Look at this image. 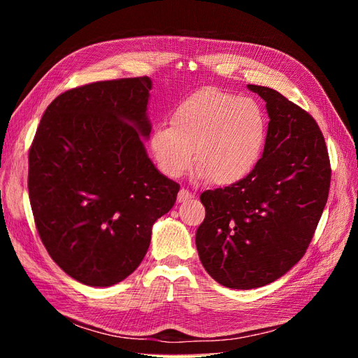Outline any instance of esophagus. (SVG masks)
<instances>
[{"mask_svg": "<svg viewBox=\"0 0 358 358\" xmlns=\"http://www.w3.org/2000/svg\"><path fill=\"white\" fill-rule=\"evenodd\" d=\"M194 197V194L191 192V191H188L187 188H182L180 191H179V194H178V201L179 203H183V201H187V200H189V199H192Z\"/></svg>", "mask_w": 358, "mask_h": 358, "instance_id": "esophagus-1", "label": "esophagus"}]
</instances>
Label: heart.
<instances>
[{"instance_id":"1","label":"heart","mask_w":358,"mask_h":358,"mask_svg":"<svg viewBox=\"0 0 358 358\" xmlns=\"http://www.w3.org/2000/svg\"><path fill=\"white\" fill-rule=\"evenodd\" d=\"M267 138V116L255 100L220 88H203L182 100L171 125H158L150 150L158 167L179 178L194 161L197 176L233 185L254 170Z\"/></svg>"}]
</instances>
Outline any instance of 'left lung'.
Instances as JSON below:
<instances>
[{
    "mask_svg": "<svg viewBox=\"0 0 358 358\" xmlns=\"http://www.w3.org/2000/svg\"><path fill=\"white\" fill-rule=\"evenodd\" d=\"M266 101L262 158L241 182L204 191V221L196 234L203 267L216 282L264 287L305 255L327 203L330 159L318 124L267 86L248 85Z\"/></svg>",
    "mask_w": 358,
    "mask_h": 358,
    "instance_id": "1",
    "label": "left lung"
}]
</instances>
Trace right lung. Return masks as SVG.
Listing matches in <instances>:
<instances>
[{"mask_svg": "<svg viewBox=\"0 0 358 358\" xmlns=\"http://www.w3.org/2000/svg\"><path fill=\"white\" fill-rule=\"evenodd\" d=\"M152 82H95L62 92L43 115L28 155V191L40 239L64 272L90 287L131 275L154 222L179 183L149 159L142 137Z\"/></svg>", "mask_w": 358, "mask_h": 358, "instance_id": "1", "label": "right lung"}]
</instances>
